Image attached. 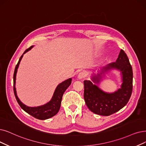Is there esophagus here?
Segmentation results:
<instances>
[{
    "label": "esophagus",
    "instance_id": "1",
    "mask_svg": "<svg viewBox=\"0 0 146 146\" xmlns=\"http://www.w3.org/2000/svg\"><path fill=\"white\" fill-rule=\"evenodd\" d=\"M86 77V73L84 72H81L78 75V78L79 79H83Z\"/></svg>",
    "mask_w": 146,
    "mask_h": 146
}]
</instances>
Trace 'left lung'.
Masks as SVG:
<instances>
[{
    "label": "left lung",
    "instance_id": "8db88e82",
    "mask_svg": "<svg viewBox=\"0 0 146 146\" xmlns=\"http://www.w3.org/2000/svg\"><path fill=\"white\" fill-rule=\"evenodd\" d=\"M111 68L119 69L122 74L123 83L121 89L113 93L102 91L89 80L84 81V98L89 109L96 114L108 116L124 107L129 101L132 92L133 72L129 59L123 50H121L115 62L102 69V71L92 80L95 83L101 81V75Z\"/></svg>",
    "mask_w": 146,
    "mask_h": 146
}]
</instances>
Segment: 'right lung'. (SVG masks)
Wrapping results in <instances>:
<instances>
[{"label":"right lung","instance_id":"add662e5","mask_svg":"<svg viewBox=\"0 0 146 146\" xmlns=\"http://www.w3.org/2000/svg\"><path fill=\"white\" fill-rule=\"evenodd\" d=\"M33 46H31V47H29L27 50H25V51L23 53L24 54L27 51H28L29 50H31ZM23 54L20 57V59L17 63V65L15 68L14 72V95L16 98V100L17 102L19 103V106L20 107L24 110L26 113L31 115L35 118L39 119V120H45L48 119L49 118H51L55 115L58 112H59L60 105H61V101L62 96L64 92L67 89L68 87L70 86L71 83V78H69L65 81H64L63 82L59 84L56 87V90L54 93V95L53 98H52L51 100L46 104L42 106H40L38 107H29L26 106L25 105L23 104L18 98L17 96L16 93V90L15 87V78H16V74L17 72V69L19 68L20 62L21 60V58L23 57Z\"/></svg>","mask_w":146,"mask_h":146}]
</instances>
